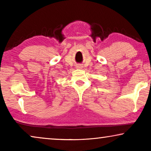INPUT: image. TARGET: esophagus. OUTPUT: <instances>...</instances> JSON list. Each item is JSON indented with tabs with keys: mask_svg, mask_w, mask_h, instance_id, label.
I'll use <instances>...</instances> for the list:
<instances>
[{
	"mask_svg": "<svg viewBox=\"0 0 151 151\" xmlns=\"http://www.w3.org/2000/svg\"><path fill=\"white\" fill-rule=\"evenodd\" d=\"M77 68H78V69H82V66H81V65H78V67H77Z\"/></svg>",
	"mask_w": 151,
	"mask_h": 151,
	"instance_id": "obj_1",
	"label": "esophagus"
}]
</instances>
